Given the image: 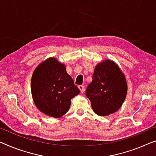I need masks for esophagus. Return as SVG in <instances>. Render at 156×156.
Wrapping results in <instances>:
<instances>
[{
  "label": "esophagus",
  "mask_w": 156,
  "mask_h": 156,
  "mask_svg": "<svg viewBox=\"0 0 156 156\" xmlns=\"http://www.w3.org/2000/svg\"><path fill=\"white\" fill-rule=\"evenodd\" d=\"M78 89L80 90V91L81 93H83L85 90V87H84V86H83V85H79L78 86Z\"/></svg>",
  "instance_id": "obj_1"
}]
</instances>
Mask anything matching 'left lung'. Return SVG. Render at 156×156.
I'll return each mask as SVG.
<instances>
[{
    "label": "left lung",
    "instance_id": "obj_1",
    "mask_svg": "<svg viewBox=\"0 0 156 156\" xmlns=\"http://www.w3.org/2000/svg\"><path fill=\"white\" fill-rule=\"evenodd\" d=\"M127 92L126 78L121 69L112 60L105 59L95 66L85 94L94 112L105 116L119 110Z\"/></svg>",
    "mask_w": 156,
    "mask_h": 156
}]
</instances>
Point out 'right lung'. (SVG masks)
Instances as JSON below:
<instances>
[{
	"instance_id": "add662e5",
	"label": "right lung",
	"mask_w": 156,
	"mask_h": 156,
	"mask_svg": "<svg viewBox=\"0 0 156 156\" xmlns=\"http://www.w3.org/2000/svg\"><path fill=\"white\" fill-rule=\"evenodd\" d=\"M35 105L44 114L55 118L69 110L71 99L80 93L66 66L55 57H50L35 69L31 81Z\"/></svg>"
}]
</instances>
